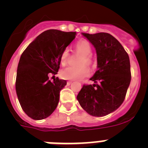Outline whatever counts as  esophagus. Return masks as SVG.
Segmentation results:
<instances>
[{
    "label": "esophagus",
    "mask_w": 148,
    "mask_h": 148,
    "mask_svg": "<svg viewBox=\"0 0 148 148\" xmlns=\"http://www.w3.org/2000/svg\"><path fill=\"white\" fill-rule=\"evenodd\" d=\"M72 82H71V81H68V82H66V84H67V85H70V84H72Z\"/></svg>",
    "instance_id": "1"
}]
</instances>
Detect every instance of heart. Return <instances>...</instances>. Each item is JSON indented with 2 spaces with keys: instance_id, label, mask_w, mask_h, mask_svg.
<instances>
[{
  "instance_id": "heart-1",
  "label": "heart",
  "mask_w": 148,
  "mask_h": 148,
  "mask_svg": "<svg viewBox=\"0 0 148 148\" xmlns=\"http://www.w3.org/2000/svg\"><path fill=\"white\" fill-rule=\"evenodd\" d=\"M75 47L77 53L82 55L79 62L81 66L78 67L69 66L62 69L61 71V76L64 79L78 80L88 76L90 73L88 68L85 65L91 66L93 62L92 56L90 55V53H92V46L87 40H82L76 43ZM69 57H70L69 49H65L64 50H63L60 56V62L61 65L64 66L65 64H66L69 60Z\"/></svg>"
}]
</instances>
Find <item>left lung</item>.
Listing matches in <instances>:
<instances>
[{
    "instance_id": "8db88e82",
    "label": "left lung",
    "mask_w": 148,
    "mask_h": 148,
    "mask_svg": "<svg viewBox=\"0 0 148 148\" xmlns=\"http://www.w3.org/2000/svg\"><path fill=\"white\" fill-rule=\"evenodd\" d=\"M94 46L97 53L98 70L84 84L77 99L84 110L92 116H104L122 104L130 80V58L121 44L106 32L82 33Z\"/></svg>"
}]
</instances>
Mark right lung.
<instances>
[{"label": "right lung", "instance_id": "right-lung-1", "mask_svg": "<svg viewBox=\"0 0 148 148\" xmlns=\"http://www.w3.org/2000/svg\"><path fill=\"white\" fill-rule=\"evenodd\" d=\"M75 38V32L49 29L39 35L21 56L17 70L15 90L26 114L35 120L47 118L59 101L65 80H49V73L57 74L60 56Z\"/></svg>", "mask_w": 148, "mask_h": 148}]
</instances>
